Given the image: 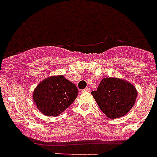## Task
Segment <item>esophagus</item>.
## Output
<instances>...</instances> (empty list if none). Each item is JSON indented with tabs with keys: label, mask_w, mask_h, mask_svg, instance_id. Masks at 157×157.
I'll use <instances>...</instances> for the list:
<instances>
[{
	"label": "esophagus",
	"mask_w": 157,
	"mask_h": 157,
	"mask_svg": "<svg viewBox=\"0 0 157 157\" xmlns=\"http://www.w3.org/2000/svg\"><path fill=\"white\" fill-rule=\"evenodd\" d=\"M90 91V88H85L83 90H82V93H88V92Z\"/></svg>",
	"instance_id": "1"
}]
</instances>
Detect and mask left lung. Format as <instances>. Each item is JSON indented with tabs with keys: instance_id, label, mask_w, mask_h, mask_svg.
Masks as SVG:
<instances>
[{
	"instance_id": "1",
	"label": "left lung",
	"mask_w": 157,
	"mask_h": 157,
	"mask_svg": "<svg viewBox=\"0 0 157 157\" xmlns=\"http://www.w3.org/2000/svg\"><path fill=\"white\" fill-rule=\"evenodd\" d=\"M92 95L98 105L109 118H118L127 114L134 105L137 92L130 83L117 78L102 79Z\"/></svg>"
}]
</instances>
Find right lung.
I'll use <instances>...</instances> for the list:
<instances>
[{
	"label": "right lung",
	"instance_id": "1",
	"mask_svg": "<svg viewBox=\"0 0 157 157\" xmlns=\"http://www.w3.org/2000/svg\"><path fill=\"white\" fill-rule=\"evenodd\" d=\"M78 93L77 86L64 78L57 76L41 82L33 93V101L44 115L58 116L72 104Z\"/></svg>",
	"mask_w": 157,
	"mask_h": 157
}]
</instances>
